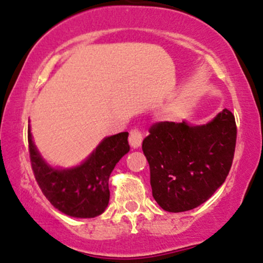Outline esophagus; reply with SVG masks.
Here are the masks:
<instances>
[{
    "label": "esophagus",
    "instance_id": "34e87169",
    "mask_svg": "<svg viewBox=\"0 0 263 263\" xmlns=\"http://www.w3.org/2000/svg\"><path fill=\"white\" fill-rule=\"evenodd\" d=\"M143 142V133L139 130V129H133L130 132V135H129V143L133 148H139L142 145Z\"/></svg>",
    "mask_w": 263,
    "mask_h": 263
}]
</instances>
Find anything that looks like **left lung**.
I'll use <instances>...</instances> for the list:
<instances>
[{
    "label": "left lung",
    "instance_id": "left-lung-1",
    "mask_svg": "<svg viewBox=\"0 0 263 263\" xmlns=\"http://www.w3.org/2000/svg\"><path fill=\"white\" fill-rule=\"evenodd\" d=\"M143 140L154 199L164 211L185 212L204 203L224 183L232 166L237 126L223 109L204 125L155 123Z\"/></svg>",
    "mask_w": 263,
    "mask_h": 263
}]
</instances>
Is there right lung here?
<instances>
[{"mask_svg": "<svg viewBox=\"0 0 263 263\" xmlns=\"http://www.w3.org/2000/svg\"><path fill=\"white\" fill-rule=\"evenodd\" d=\"M128 135V132H123L105 138L83 164L56 169L41 158L29 126L31 166L44 196L56 210L70 217L94 218L103 213L109 204L110 174L130 149Z\"/></svg>", "mask_w": 263, "mask_h": 263, "instance_id": "right-lung-1", "label": "right lung"}]
</instances>
